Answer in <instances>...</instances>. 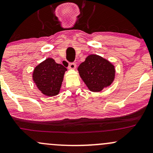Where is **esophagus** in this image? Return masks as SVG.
Listing matches in <instances>:
<instances>
[{
	"label": "esophagus",
	"instance_id": "esophagus-1",
	"mask_svg": "<svg viewBox=\"0 0 153 153\" xmlns=\"http://www.w3.org/2000/svg\"><path fill=\"white\" fill-rule=\"evenodd\" d=\"M76 64L75 63H70L69 64V66H68V69H76Z\"/></svg>",
	"mask_w": 153,
	"mask_h": 153
}]
</instances>
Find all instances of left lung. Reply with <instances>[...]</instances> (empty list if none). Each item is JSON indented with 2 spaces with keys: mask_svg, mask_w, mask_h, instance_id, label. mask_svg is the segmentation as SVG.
<instances>
[{
  "mask_svg": "<svg viewBox=\"0 0 153 153\" xmlns=\"http://www.w3.org/2000/svg\"><path fill=\"white\" fill-rule=\"evenodd\" d=\"M77 69L88 89L94 92H100L109 87L115 78L114 66L97 54L88 56Z\"/></svg>",
  "mask_w": 153,
  "mask_h": 153,
  "instance_id": "8db88e82",
  "label": "left lung"
}]
</instances>
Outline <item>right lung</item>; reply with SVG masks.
I'll return each mask as SVG.
<instances>
[{
    "label": "right lung",
    "instance_id": "1",
    "mask_svg": "<svg viewBox=\"0 0 153 153\" xmlns=\"http://www.w3.org/2000/svg\"><path fill=\"white\" fill-rule=\"evenodd\" d=\"M66 68L57 64L54 59L48 58L33 70V81L43 94L53 97L59 94Z\"/></svg>",
    "mask_w": 153,
    "mask_h": 153
}]
</instances>
